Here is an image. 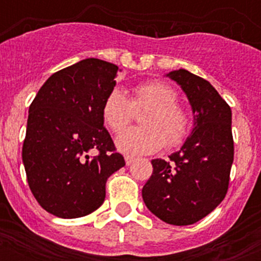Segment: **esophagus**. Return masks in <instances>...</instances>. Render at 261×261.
Instances as JSON below:
<instances>
[{
	"instance_id": "1",
	"label": "esophagus",
	"mask_w": 261,
	"mask_h": 261,
	"mask_svg": "<svg viewBox=\"0 0 261 261\" xmlns=\"http://www.w3.org/2000/svg\"><path fill=\"white\" fill-rule=\"evenodd\" d=\"M124 160H126L127 165H131V164L135 161V157H133V155H126V157H124Z\"/></svg>"
}]
</instances>
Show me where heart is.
Here are the masks:
<instances>
[{
  "label": "heart",
  "mask_w": 261,
  "mask_h": 261,
  "mask_svg": "<svg viewBox=\"0 0 261 261\" xmlns=\"http://www.w3.org/2000/svg\"><path fill=\"white\" fill-rule=\"evenodd\" d=\"M177 92L161 81H149L133 88L131 98L120 89H112L101 106L102 122L119 134L132 121L134 111L148 110L141 117L142 127L119 135L116 145L127 154H149L167 146H181L190 134L187 111L177 104Z\"/></svg>",
  "instance_id": "heart-1"
}]
</instances>
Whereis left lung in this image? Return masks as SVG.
I'll list each match as a JSON object with an SVG mask.
<instances>
[{"label": "left lung", "mask_w": 261, "mask_h": 261, "mask_svg": "<svg viewBox=\"0 0 261 261\" xmlns=\"http://www.w3.org/2000/svg\"><path fill=\"white\" fill-rule=\"evenodd\" d=\"M169 79L186 92L195 114L192 134L171 161L153 160L143 202L164 222L186 226L208 215L226 196L234 159L231 111L214 87L188 70Z\"/></svg>", "instance_id": "left-lung-1"}]
</instances>
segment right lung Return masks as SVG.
<instances>
[{"instance_id": "add662e5", "label": "right lung", "mask_w": 261, "mask_h": 261, "mask_svg": "<svg viewBox=\"0 0 261 261\" xmlns=\"http://www.w3.org/2000/svg\"><path fill=\"white\" fill-rule=\"evenodd\" d=\"M119 67L88 58L57 71L30 106L22 163L35 199L59 218L93 213L111 174L124 167L101 118Z\"/></svg>"}]
</instances>
